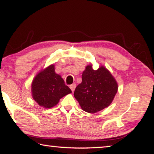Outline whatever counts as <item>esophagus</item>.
<instances>
[{"mask_svg": "<svg viewBox=\"0 0 154 154\" xmlns=\"http://www.w3.org/2000/svg\"><path fill=\"white\" fill-rule=\"evenodd\" d=\"M70 89H71V91H72L73 92V91H75V88H76V84H71L70 86Z\"/></svg>", "mask_w": 154, "mask_h": 154, "instance_id": "obj_1", "label": "esophagus"}]
</instances>
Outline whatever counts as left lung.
Here are the masks:
<instances>
[{
	"mask_svg": "<svg viewBox=\"0 0 154 154\" xmlns=\"http://www.w3.org/2000/svg\"><path fill=\"white\" fill-rule=\"evenodd\" d=\"M118 88L116 80L106 68L102 66L95 70L91 64L82 73V82L74 96L84 111L95 113L111 104Z\"/></svg>",
	"mask_w": 154,
	"mask_h": 154,
	"instance_id": "8db88e82",
	"label": "left lung"
}]
</instances>
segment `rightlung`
I'll return each instance as SVG.
<instances>
[{
  "label": "right lung",
  "instance_id": "add662e5",
  "mask_svg": "<svg viewBox=\"0 0 154 154\" xmlns=\"http://www.w3.org/2000/svg\"><path fill=\"white\" fill-rule=\"evenodd\" d=\"M71 93L61 75L55 72L53 64L38 73L32 83L33 99L45 109L56 106L61 98Z\"/></svg>",
  "mask_w": 154,
  "mask_h": 154
}]
</instances>
